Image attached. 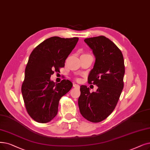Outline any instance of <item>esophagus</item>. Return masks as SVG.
<instances>
[{"instance_id":"34e87169","label":"esophagus","mask_w":150,"mask_h":150,"mask_svg":"<svg viewBox=\"0 0 150 150\" xmlns=\"http://www.w3.org/2000/svg\"><path fill=\"white\" fill-rule=\"evenodd\" d=\"M74 88H80V85H79V84H78L74 83Z\"/></svg>"}]
</instances>
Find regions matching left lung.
Listing matches in <instances>:
<instances>
[{"mask_svg":"<svg viewBox=\"0 0 150 150\" xmlns=\"http://www.w3.org/2000/svg\"><path fill=\"white\" fill-rule=\"evenodd\" d=\"M96 57L93 69L90 71L88 83L96 84V92L89 88L80 86L79 98L80 112L87 120L99 122L112 113L124 87L125 62L121 50L108 38L99 36L84 39Z\"/></svg>","mask_w":150,"mask_h":150,"instance_id":"1","label":"left lung"}]
</instances>
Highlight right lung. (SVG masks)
<instances>
[{
    "label": "right lung",
    "mask_w": 150,
    "mask_h": 150,
    "mask_svg": "<svg viewBox=\"0 0 150 150\" xmlns=\"http://www.w3.org/2000/svg\"><path fill=\"white\" fill-rule=\"evenodd\" d=\"M79 38L52 37L32 51L25 69L21 87L23 100L31 118L40 123L50 122L56 116L61 97L73 84L68 80L56 83L51 75L64 67L65 61L75 48Z\"/></svg>",
    "instance_id": "1"
}]
</instances>
